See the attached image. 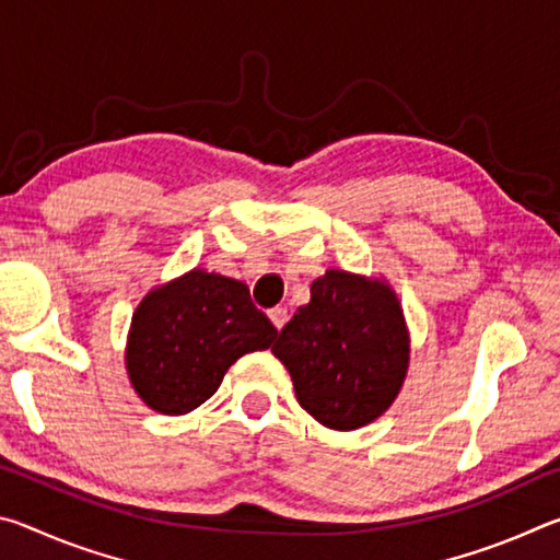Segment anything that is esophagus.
Wrapping results in <instances>:
<instances>
[{"instance_id":"34e87169","label":"esophagus","mask_w":560,"mask_h":560,"mask_svg":"<svg viewBox=\"0 0 560 560\" xmlns=\"http://www.w3.org/2000/svg\"><path fill=\"white\" fill-rule=\"evenodd\" d=\"M269 318H271V324L281 330L283 326H287V320H289V311L283 308V306H273L269 311Z\"/></svg>"}]
</instances>
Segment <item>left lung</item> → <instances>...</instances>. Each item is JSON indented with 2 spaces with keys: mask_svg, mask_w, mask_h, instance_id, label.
Instances as JSON below:
<instances>
[{
  "mask_svg": "<svg viewBox=\"0 0 560 560\" xmlns=\"http://www.w3.org/2000/svg\"><path fill=\"white\" fill-rule=\"evenodd\" d=\"M299 405L330 430H358L381 417L407 373L400 303L381 281L328 269L273 343Z\"/></svg>",
  "mask_w": 560,
  "mask_h": 560,
  "instance_id": "8db88e82",
  "label": "left lung"
}]
</instances>
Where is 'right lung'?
I'll return each instance as SVG.
<instances>
[{
  "instance_id": "add662e5",
  "label": "right lung",
  "mask_w": 560,
  "mask_h": 560,
  "mask_svg": "<svg viewBox=\"0 0 560 560\" xmlns=\"http://www.w3.org/2000/svg\"><path fill=\"white\" fill-rule=\"evenodd\" d=\"M277 334L246 283L195 269L138 306L126 355L130 383L153 410L185 415L210 400L236 358L269 348Z\"/></svg>"
}]
</instances>
